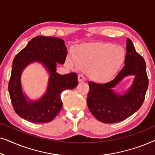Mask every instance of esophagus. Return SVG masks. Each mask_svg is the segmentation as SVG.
I'll return each instance as SVG.
<instances>
[{
    "label": "esophagus",
    "mask_w": 155,
    "mask_h": 155,
    "mask_svg": "<svg viewBox=\"0 0 155 155\" xmlns=\"http://www.w3.org/2000/svg\"><path fill=\"white\" fill-rule=\"evenodd\" d=\"M84 81H85V78H84L83 75H78V82H84Z\"/></svg>",
    "instance_id": "1"
}]
</instances>
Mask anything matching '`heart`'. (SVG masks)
<instances>
[{"label":"heart","instance_id":"b5f03b06","mask_svg":"<svg viewBox=\"0 0 155 155\" xmlns=\"http://www.w3.org/2000/svg\"><path fill=\"white\" fill-rule=\"evenodd\" d=\"M125 59L124 48L111 43H93L78 46L67 62L71 67L87 71L94 81L104 82L116 75Z\"/></svg>","mask_w":155,"mask_h":155}]
</instances>
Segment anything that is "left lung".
I'll list each match as a JSON object with an SVG mask.
<instances>
[{"label":"left lung","mask_w":155,"mask_h":155,"mask_svg":"<svg viewBox=\"0 0 155 155\" xmlns=\"http://www.w3.org/2000/svg\"><path fill=\"white\" fill-rule=\"evenodd\" d=\"M126 54L124 67L114 80L104 84L89 81L87 103L92 115L99 121L115 124L126 119L137 111L145 100L148 88L146 64L144 58L136 52L132 41L126 39ZM135 75L134 83L123 95L114 93L111 88L128 75Z\"/></svg>","instance_id":"8db88e82"}]
</instances>
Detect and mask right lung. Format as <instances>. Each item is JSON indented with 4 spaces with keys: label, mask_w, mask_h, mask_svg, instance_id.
Instances as JSON below:
<instances>
[{
    "label": "right lung",
    "mask_w": 155,
    "mask_h": 155,
    "mask_svg": "<svg viewBox=\"0 0 155 155\" xmlns=\"http://www.w3.org/2000/svg\"><path fill=\"white\" fill-rule=\"evenodd\" d=\"M68 51L64 41L60 38L37 36L15 57L8 83L10 100L15 113L24 119L36 124L51 122L62 109L61 93L78 85L75 73L59 75L56 63L63 64ZM39 61L50 72L46 94L36 102H27L22 93L20 77L23 69L29 63Z\"/></svg>",
    "instance_id": "add662e5"
}]
</instances>
